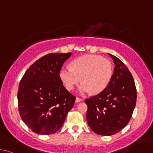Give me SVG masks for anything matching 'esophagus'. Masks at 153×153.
<instances>
[{
    "instance_id": "1",
    "label": "esophagus",
    "mask_w": 153,
    "mask_h": 153,
    "mask_svg": "<svg viewBox=\"0 0 153 153\" xmlns=\"http://www.w3.org/2000/svg\"><path fill=\"white\" fill-rule=\"evenodd\" d=\"M81 101H82V99H81V98L76 97V100H75V102H76V103H79V102H81Z\"/></svg>"
}]
</instances>
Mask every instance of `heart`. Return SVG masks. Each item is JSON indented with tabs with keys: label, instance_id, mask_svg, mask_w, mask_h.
<instances>
[{
	"label": "heart",
	"instance_id": "heart-1",
	"mask_svg": "<svg viewBox=\"0 0 153 153\" xmlns=\"http://www.w3.org/2000/svg\"><path fill=\"white\" fill-rule=\"evenodd\" d=\"M71 67L64 66L60 71V79L66 89L71 91L75 85L81 94L91 91L94 94L102 92L113 75V66L110 61L99 55H84L72 62Z\"/></svg>",
	"mask_w": 153,
	"mask_h": 153
}]
</instances>
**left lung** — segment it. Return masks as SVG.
<instances>
[{
    "mask_svg": "<svg viewBox=\"0 0 153 153\" xmlns=\"http://www.w3.org/2000/svg\"><path fill=\"white\" fill-rule=\"evenodd\" d=\"M108 54L115 64L110 82L102 92L85 100L88 125L95 133L102 136L114 135L128 124L137 97L129 70L116 56Z\"/></svg>",
    "mask_w": 153,
    "mask_h": 153,
    "instance_id": "left-lung-1",
    "label": "left lung"
}]
</instances>
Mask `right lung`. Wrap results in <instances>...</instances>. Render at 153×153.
Here are the masks:
<instances>
[{
	"label": "right lung",
	"mask_w": 153,
	"mask_h": 153,
	"mask_svg": "<svg viewBox=\"0 0 153 153\" xmlns=\"http://www.w3.org/2000/svg\"><path fill=\"white\" fill-rule=\"evenodd\" d=\"M72 53H48L29 66L19 85L18 108L23 122L38 134L60 129L76 97L63 86L60 71Z\"/></svg>",
	"instance_id": "1"
}]
</instances>
